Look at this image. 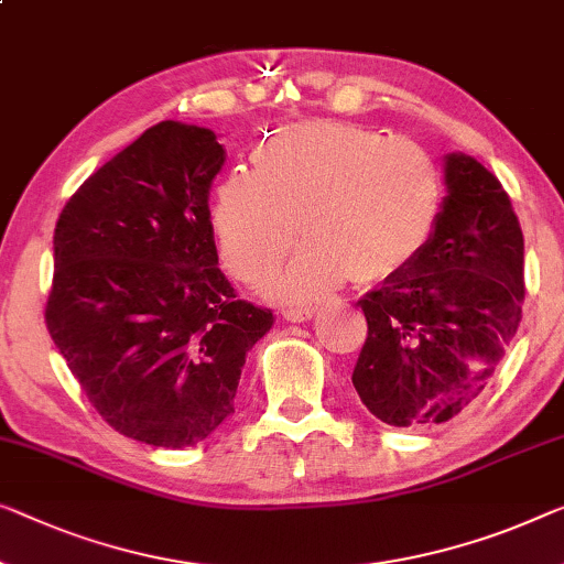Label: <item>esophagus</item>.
<instances>
[{
  "mask_svg": "<svg viewBox=\"0 0 564 564\" xmlns=\"http://www.w3.org/2000/svg\"><path fill=\"white\" fill-rule=\"evenodd\" d=\"M283 316L289 322H308V318L316 316V308H285Z\"/></svg>",
  "mask_w": 564,
  "mask_h": 564,
  "instance_id": "1",
  "label": "esophagus"
}]
</instances>
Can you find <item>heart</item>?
Here are the masks:
<instances>
[{"instance_id":"1","label":"heart","mask_w":564,"mask_h":564,"mask_svg":"<svg viewBox=\"0 0 564 564\" xmlns=\"http://www.w3.org/2000/svg\"><path fill=\"white\" fill-rule=\"evenodd\" d=\"M250 162L253 172L228 174L213 195L217 253L235 281L260 285L301 232L306 242L271 285L289 304L322 301L347 279H398L438 228L441 170L410 139L306 121L260 141Z\"/></svg>"}]
</instances>
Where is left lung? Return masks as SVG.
<instances>
[{
    "label": "left lung",
    "mask_w": 564,
    "mask_h": 564,
    "mask_svg": "<svg viewBox=\"0 0 564 564\" xmlns=\"http://www.w3.org/2000/svg\"><path fill=\"white\" fill-rule=\"evenodd\" d=\"M438 228L408 271L359 301L367 339L355 390L398 427L445 423L489 384L524 304V235L501 182L466 154L445 159Z\"/></svg>",
    "instance_id": "obj_1"
}]
</instances>
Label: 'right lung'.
<instances>
[{
  "mask_svg": "<svg viewBox=\"0 0 564 564\" xmlns=\"http://www.w3.org/2000/svg\"><path fill=\"white\" fill-rule=\"evenodd\" d=\"M215 131L162 121L65 202L45 324L96 413L156 448L205 441L235 413L250 347L273 311L217 268Z\"/></svg>",
  "mask_w": 564,
  "mask_h": 564,
  "instance_id": "right-lung-1",
  "label": "right lung"
}]
</instances>
